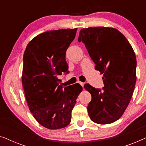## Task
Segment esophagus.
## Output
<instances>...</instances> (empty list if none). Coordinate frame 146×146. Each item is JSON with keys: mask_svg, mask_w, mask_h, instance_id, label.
<instances>
[{"mask_svg": "<svg viewBox=\"0 0 146 146\" xmlns=\"http://www.w3.org/2000/svg\"><path fill=\"white\" fill-rule=\"evenodd\" d=\"M80 84L81 86H84V82H80Z\"/></svg>", "mask_w": 146, "mask_h": 146, "instance_id": "esophagus-1", "label": "esophagus"}]
</instances>
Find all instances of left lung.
<instances>
[{
  "mask_svg": "<svg viewBox=\"0 0 146 146\" xmlns=\"http://www.w3.org/2000/svg\"><path fill=\"white\" fill-rule=\"evenodd\" d=\"M78 42L85 44L104 84L102 90L84 84L92 96L87 108L89 116L98 124L114 122L124 113L135 88L136 58L133 48L122 33L111 27L81 29Z\"/></svg>",
  "mask_w": 146,
  "mask_h": 146,
  "instance_id": "1",
  "label": "left lung"
}]
</instances>
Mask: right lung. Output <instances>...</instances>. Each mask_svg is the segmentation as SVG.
I'll return each instance as SVG.
<instances>
[{"label":"right lung","mask_w":146,"mask_h":146,"mask_svg":"<svg viewBox=\"0 0 146 146\" xmlns=\"http://www.w3.org/2000/svg\"><path fill=\"white\" fill-rule=\"evenodd\" d=\"M77 29L50 31L28 44L23 56L22 83L28 106L36 120L50 129L66 127L82 91L79 84L64 88L58 76L68 72L66 52Z\"/></svg>","instance_id":"right-lung-1"}]
</instances>
